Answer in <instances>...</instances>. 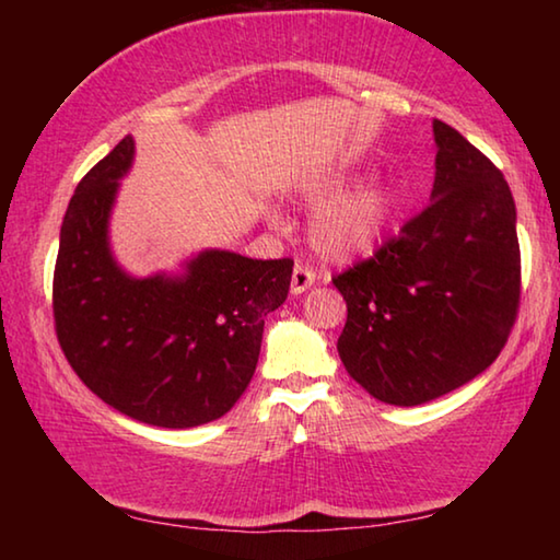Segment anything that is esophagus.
<instances>
[{
  "mask_svg": "<svg viewBox=\"0 0 560 560\" xmlns=\"http://www.w3.org/2000/svg\"><path fill=\"white\" fill-rule=\"evenodd\" d=\"M316 283V271L308 264H296L291 273V293H303Z\"/></svg>",
  "mask_w": 560,
  "mask_h": 560,
  "instance_id": "34e87169",
  "label": "esophagus"
}]
</instances>
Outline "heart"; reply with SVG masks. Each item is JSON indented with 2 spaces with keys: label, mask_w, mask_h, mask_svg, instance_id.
Listing matches in <instances>:
<instances>
[{
  "label": "heart",
  "mask_w": 560,
  "mask_h": 560,
  "mask_svg": "<svg viewBox=\"0 0 560 560\" xmlns=\"http://www.w3.org/2000/svg\"><path fill=\"white\" fill-rule=\"evenodd\" d=\"M326 195L316 192V197ZM390 217V195L377 185H365L318 212L314 222V242L328 257L343 259L368 252L381 236Z\"/></svg>",
  "instance_id": "b5f03b06"
}]
</instances>
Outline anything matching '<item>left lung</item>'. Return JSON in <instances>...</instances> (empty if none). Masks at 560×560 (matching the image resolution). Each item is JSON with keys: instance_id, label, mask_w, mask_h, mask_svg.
Masks as SVG:
<instances>
[{"instance_id": "left-lung-1", "label": "left lung", "mask_w": 560, "mask_h": 560, "mask_svg": "<svg viewBox=\"0 0 560 560\" xmlns=\"http://www.w3.org/2000/svg\"><path fill=\"white\" fill-rule=\"evenodd\" d=\"M432 202L334 277L348 318L338 355L377 400L422 405L485 373L521 303L516 205L501 170L434 120Z\"/></svg>"}]
</instances>
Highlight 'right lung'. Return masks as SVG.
<instances>
[{"label":"right lung","instance_id":"1","mask_svg":"<svg viewBox=\"0 0 560 560\" xmlns=\"http://www.w3.org/2000/svg\"><path fill=\"white\" fill-rule=\"evenodd\" d=\"M132 160L126 136L75 187L54 267V328L91 393L132 420L183 430L232 410L257 371L264 318L289 296L293 259L205 252L183 279H130L108 214Z\"/></svg>","mask_w":560,"mask_h":560}]
</instances>
